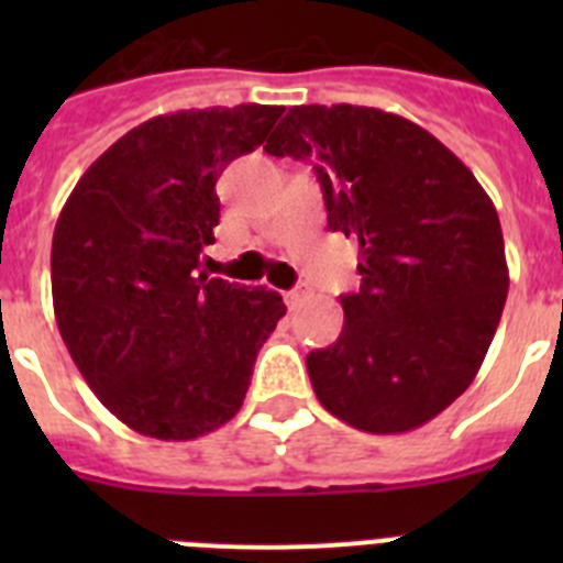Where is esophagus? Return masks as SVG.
Segmentation results:
<instances>
[{"instance_id": "34e87169", "label": "esophagus", "mask_w": 563, "mask_h": 563, "mask_svg": "<svg viewBox=\"0 0 563 563\" xmlns=\"http://www.w3.org/2000/svg\"><path fill=\"white\" fill-rule=\"evenodd\" d=\"M310 296V290H307V285H298V287H292V290H287L285 292V301L290 307H298L301 305V301H305V298Z\"/></svg>"}]
</instances>
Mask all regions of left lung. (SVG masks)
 <instances>
[{
	"label": "left lung",
	"instance_id": "1",
	"mask_svg": "<svg viewBox=\"0 0 563 563\" xmlns=\"http://www.w3.org/2000/svg\"><path fill=\"white\" fill-rule=\"evenodd\" d=\"M265 152L310 161L327 222L361 245L341 335L307 355L316 397L369 434L420 429L471 386L505 310L494 202L434 134L375 107H292Z\"/></svg>",
	"mask_w": 563,
	"mask_h": 563
}]
</instances>
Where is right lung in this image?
Segmentation results:
<instances>
[{
    "label": "right lung",
    "mask_w": 563,
    "mask_h": 563,
    "mask_svg": "<svg viewBox=\"0 0 563 563\" xmlns=\"http://www.w3.org/2000/svg\"><path fill=\"white\" fill-rule=\"evenodd\" d=\"M285 107L183 109L134 126L84 172L53 233L58 332L98 400L154 440H197L239 411L276 290L200 273L217 180Z\"/></svg>",
    "instance_id": "obj_1"
}]
</instances>
